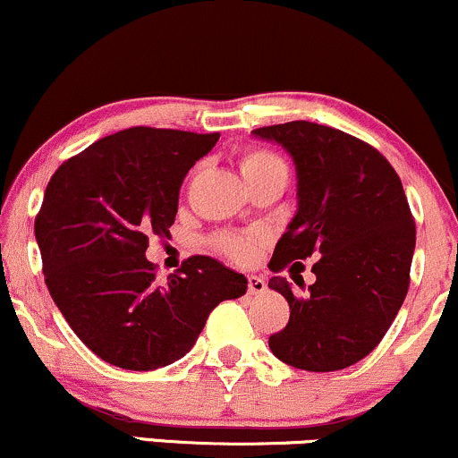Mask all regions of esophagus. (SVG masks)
Here are the masks:
<instances>
[{
    "label": "esophagus",
    "mask_w": 458,
    "mask_h": 458,
    "mask_svg": "<svg viewBox=\"0 0 458 458\" xmlns=\"http://www.w3.org/2000/svg\"><path fill=\"white\" fill-rule=\"evenodd\" d=\"M266 289H267L266 281H263L261 276H257V274H250V276H249V293L250 295H261V293H266Z\"/></svg>",
    "instance_id": "obj_1"
}]
</instances>
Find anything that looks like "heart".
<instances>
[{"instance_id": "heart-1", "label": "heart", "mask_w": 458, "mask_h": 458, "mask_svg": "<svg viewBox=\"0 0 458 458\" xmlns=\"http://www.w3.org/2000/svg\"><path fill=\"white\" fill-rule=\"evenodd\" d=\"M240 169L244 177L261 174H287V165L283 163V158H278L272 152H266V149H252V152L244 154ZM220 246H223V250L227 252L231 259L249 261L255 255L257 240L252 235H233V238H225Z\"/></svg>"}]
</instances>
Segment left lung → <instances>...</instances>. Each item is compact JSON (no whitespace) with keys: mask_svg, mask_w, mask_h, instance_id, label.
Segmentation results:
<instances>
[{"mask_svg":"<svg viewBox=\"0 0 458 458\" xmlns=\"http://www.w3.org/2000/svg\"><path fill=\"white\" fill-rule=\"evenodd\" d=\"M252 134L281 145L295 166L298 209L270 270L319 257L306 295L283 276L267 283L292 310L267 341L272 353L313 373L352 367L379 345L410 287L416 225L399 175L369 143L321 123L287 122Z\"/></svg>","mask_w":458,"mask_h":458,"instance_id":"1","label":"left lung"}]
</instances>
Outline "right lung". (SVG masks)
<instances>
[{"mask_svg": "<svg viewBox=\"0 0 458 458\" xmlns=\"http://www.w3.org/2000/svg\"><path fill=\"white\" fill-rule=\"evenodd\" d=\"M220 134L137 126L91 143L53 174L34 223L53 302L105 362L154 370L191 352L208 315L249 281L191 257L156 281L145 250L169 238L180 186Z\"/></svg>", "mask_w": 458, "mask_h": 458, "instance_id": "1", "label": "right lung"}]
</instances>
